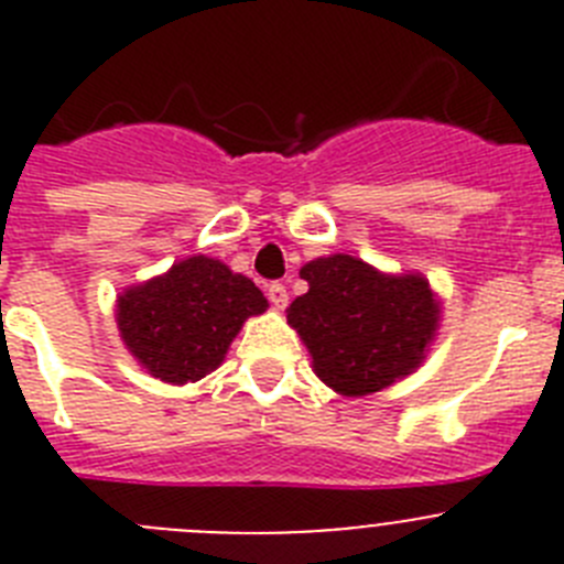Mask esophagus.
I'll return each instance as SVG.
<instances>
[{
  "label": "esophagus",
  "mask_w": 564,
  "mask_h": 564,
  "mask_svg": "<svg viewBox=\"0 0 564 564\" xmlns=\"http://www.w3.org/2000/svg\"><path fill=\"white\" fill-rule=\"evenodd\" d=\"M268 299H271V305L276 307V311H285V305H288L285 285H279V282L268 285Z\"/></svg>",
  "instance_id": "esophagus-1"
}]
</instances>
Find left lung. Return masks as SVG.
<instances>
[{
	"label": "left lung",
	"instance_id": "8db88e82",
	"mask_svg": "<svg viewBox=\"0 0 564 564\" xmlns=\"http://www.w3.org/2000/svg\"><path fill=\"white\" fill-rule=\"evenodd\" d=\"M299 276L307 293L291 302L288 325L333 392L390 390L426 361L443 305L423 273H383L350 253H330L311 259Z\"/></svg>",
	"mask_w": 564,
	"mask_h": 564
}]
</instances>
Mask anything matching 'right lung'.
<instances>
[{"instance_id":"1","label":"right lung","mask_w":564,"mask_h":564,"mask_svg":"<svg viewBox=\"0 0 564 564\" xmlns=\"http://www.w3.org/2000/svg\"><path fill=\"white\" fill-rule=\"evenodd\" d=\"M268 311L251 279L220 259L194 253L115 299V322L129 356L163 383H194L226 361L237 333Z\"/></svg>"}]
</instances>
